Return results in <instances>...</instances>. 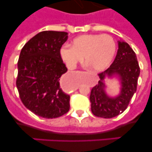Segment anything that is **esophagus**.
<instances>
[{"label": "esophagus", "mask_w": 152, "mask_h": 152, "mask_svg": "<svg viewBox=\"0 0 152 152\" xmlns=\"http://www.w3.org/2000/svg\"><path fill=\"white\" fill-rule=\"evenodd\" d=\"M60 84H61V87H62V89H64V90H66L67 86V84L65 83V81H64V79H61Z\"/></svg>", "instance_id": "34e87169"}]
</instances>
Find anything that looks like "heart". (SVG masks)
<instances>
[{"label": "heart", "mask_w": 152, "mask_h": 152, "mask_svg": "<svg viewBox=\"0 0 152 152\" xmlns=\"http://www.w3.org/2000/svg\"><path fill=\"white\" fill-rule=\"evenodd\" d=\"M116 43L109 34H84L75 38L71 47L63 45L60 54L67 67L73 69L85 58V65L93 71H102L111 64Z\"/></svg>", "instance_id": "b5f03b06"}]
</instances>
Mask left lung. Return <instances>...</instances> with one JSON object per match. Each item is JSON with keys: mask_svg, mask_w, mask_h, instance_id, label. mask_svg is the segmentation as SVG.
Returning a JSON list of instances; mask_svg holds the SVG:
<instances>
[{"mask_svg": "<svg viewBox=\"0 0 152 152\" xmlns=\"http://www.w3.org/2000/svg\"><path fill=\"white\" fill-rule=\"evenodd\" d=\"M140 67L134 50L127 42L118 41V49L114 62L104 72L99 73L100 81L91 90L90 101L94 115L112 118L122 113L128 107L137 90ZM118 75L122 83V91L115 98H110L105 93L103 79L106 76Z\"/></svg>", "mask_w": 152, "mask_h": 152, "instance_id": "1", "label": "left lung"}]
</instances>
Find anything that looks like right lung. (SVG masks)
I'll return each instance as SVG.
<instances>
[{"label":"right lung","mask_w":152,"mask_h":152,"mask_svg":"<svg viewBox=\"0 0 152 152\" xmlns=\"http://www.w3.org/2000/svg\"><path fill=\"white\" fill-rule=\"evenodd\" d=\"M67 34L56 31L39 32L23 47L18 59L16 85L21 102L45 118L60 117L70 110V96L59 84L67 70L60 54Z\"/></svg>","instance_id":"add662e5"}]
</instances>
